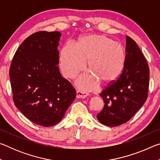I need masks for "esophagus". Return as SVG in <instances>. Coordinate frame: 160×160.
Here are the masks:
<instances>
[{
    "instance_id": "34e87169",
    "label": "esophagus",
    "mask_w": 160,
    "mask_h": 160,
    "mask_svg": "<svg viewBox=\"0 0 160 160\" xmlns=\"http://www.w3.org/2000/svg\"><path fill=\"white\" fill-rule=\"evenodd\" d=\"M89 94L87 92L78 90L76 92L77 98H85L87 96H88Z\"/></svg>"
}]
</instances>
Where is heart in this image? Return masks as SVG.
<instances>
[{
	"instance_id": "1",
	"label": "heart",
	"mask_w": 160,
	"mask_h": 160,
	"mask_svg": "<svg viewBox=\"0 0 160 160\" xmlns=\"http://www.w3.org/2000/svg\"><path fill=\"white\" fill-rule=\"evenodd\" d=\"M126 56L122 46L103 34L83 35L78 44L68 42L61 51L60 66L67 78H73L84 70L88 61L91 75H83L77 80L84 89L113 82L120 76L126 65Z\"/></svg>"
}]
</instances>
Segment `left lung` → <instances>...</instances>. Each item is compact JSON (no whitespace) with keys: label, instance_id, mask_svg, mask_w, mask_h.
I'll list each match as a JSON object with an SVG mask.
<instances>
[{"label":"left lung","instance_id":"obj_1","mask_svg":"<svg viewBox=\"0 0 160 160\" xmlns=\"http://www.w3.org/2000/svg\"><path fill=\"white\" fill-rule=\"evenodd\" d=\"M126 37V61L123 72L99 94L104 105L97 118L107 126H118L128 121L144 104L148 94V62L134 40Z\"/></svg>","mask_w":160,"mask_h":160}]
</instances>
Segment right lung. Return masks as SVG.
Returning a JSON list of instances; mask_svg holds the SVG:
<instances>
[{"label":"right lung","instance_id":"1","mask_svg":"<svg viewBox=\"0 0 160 160\" xmlns=\"http://www.w3.org/2000/svg\"><path fill=\"white\" fill-rule=\"evenodd\" d=\"M59 32L31 34L18 47L10 68L15 107L37 125L58 123L76 97L68 80L61 76Z\"/></svg>","mask_w":160,"mask_h":160}]
</instances>
